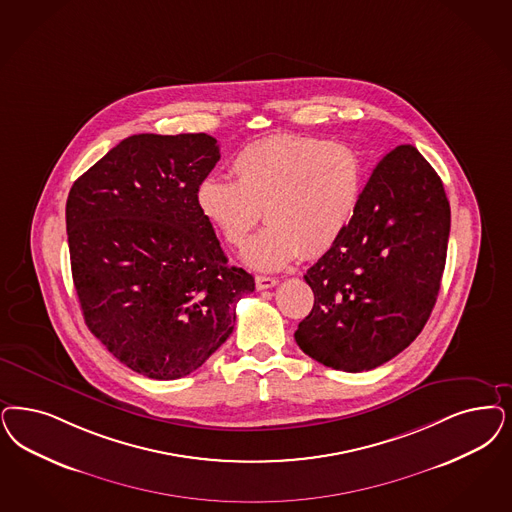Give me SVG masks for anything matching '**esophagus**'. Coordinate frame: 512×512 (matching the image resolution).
<instances>
[{
  "mask_svg": "<svg viewBox=\"0 0 512 512\" xmlns=\"http://www.w3.org/2000/svg\"><path fill=\"white\" fill-rule=\"evenodd\" d=\"M255 283H257V289H270V287H274L278 283V280L270 278V276H257Z\"/></svg>",
  "mask_w": 512,
  "mask_h": 512,
  "instance_id": "esophagus-1",
  "label": "esophagus"
}]
</instances>
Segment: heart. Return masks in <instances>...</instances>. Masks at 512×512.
<instances>
[{"label": "heart", "mask_w": 512, "mask_h": 512, "mask_svg": "<svg viewBox=\"0 0 512 512\" xmlns=\"http://www.w3.org/2000/svg\"><path fill=\"white\" fill-rule=\"evenodd\" d=\"M236 181H200L196 202L206 221L234 247L247 242L263 212L268 225L244 251L255 270H280L300 253L329 251L348 230L367 183V162L348 143L278 134L251 141L232 159Z\"/></svg>", "instance_id": "obj_1"}]
</instances>
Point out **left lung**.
Instances as JSON below:
<instances>
[{
	"instance_id": "8db88e82",
	"label": "left lung",
	"mask_w": 512,
	"mask_h": 512,
	"mask_svg": "<svg viewBox=\"0 0 512 512\" xmlns=\"http://www.w3.org/2000/svg\"><path fill=\"white\" fill-rule=\"evenodd\" d=\"M450 202L412 145L372 170L348 230L304 280L314 308L295 331L300 350L336 371H371L422 333L441 289Z\"/></svg>"
}]
</instances>
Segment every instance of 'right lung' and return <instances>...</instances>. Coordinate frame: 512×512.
Here are the masks:
<instances>
[{"instance_id": "1", "label": "right lung", "mask_w": 512, "mask_h": 512, "mask_svg": "<svg viewBox=\"0 0 512 512\" xmlns=\"http://www.w3.org/2000/svg\"><path fill=\"white\" fill-rule=\"evenodd\" d=\"M219 155L208 134H136L79 177L66 202L71 276L90 333L134 372L202 367L255 280L229 266L196 191Z\"/></svg>"}]
</instances>
